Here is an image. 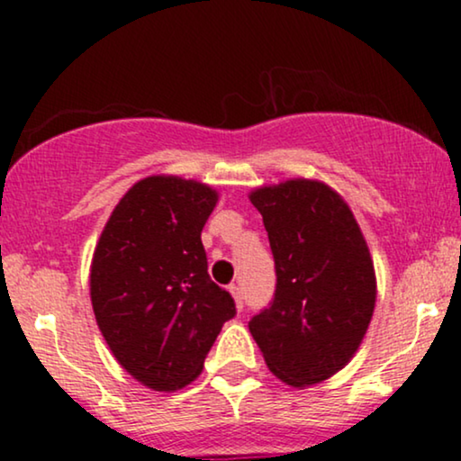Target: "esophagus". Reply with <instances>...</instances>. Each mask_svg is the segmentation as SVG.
<instances>
[{
  "label": "esophagus",
  "instance_id": "34e87169",
  "mask_svg": "<svg viewBox=\"0 0 461 461\" xmlns=\"http://www.w3.org/2000/svg\"><path fill=\"white\" fill-rule=\"evenodd\" d=\"M230 293H231V297H234V301H236V308L238 310H242V290H240V285H236V284H231L230 285Z\"/></svg>",
  "mask_w": 461,
  "mask_h": 461
}]
</instances>
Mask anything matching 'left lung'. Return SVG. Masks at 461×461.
Wrapping results in <instances>:
<instances>
[{"label":"left lung","instance_id":"1","mask_svg":"<svg viewBox=\"0 0 461 461\" xmlns=\"http://www.w3.org/2000/svg\"><path fill=\"white\" fill-rule=\"evenodd\" d=\"M271 242L277 285L249 321L275 377L294 388L330 379L362 345L377 282L347 201L316 179H288L249 194Z\"/></svg>","mask_w":461,"mask_h":461}]
</instances>
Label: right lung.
<instances>
[{"instance_id":"1","label":"right lung","mask_w":461,"mask_h":461,"mask_svg":"<svg viewBox=\"0 0 461 461\" xmlns=\"http://www.w3.org/2000/svg\"><path fill=\"white\" fill-rule=\"evenodd\" d=\"M219 193L151 176L110 214L91 264V301L110 351L136 382L171 393L199 377L236 305L208 275L201 230Z\"/></svg>"}]
</instances>
